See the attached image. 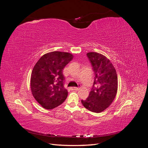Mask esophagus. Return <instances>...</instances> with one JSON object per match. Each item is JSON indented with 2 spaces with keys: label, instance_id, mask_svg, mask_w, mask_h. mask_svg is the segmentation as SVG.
<instances>
[{
  "label": "esophagus",
  "instance_id": "esophagus-1",
  "mask_svg": "<svg viewBox=\"0 0 148 148\" xmlns=\"http://www.w3.org/2000/svg\"><path fill=\"white\" fill-rule=\"evenodd\" d=\"M71 90H73V91H78V90H79V88H77V87H71Z\"/></svg>",
  "mask_w": 148,
  "mask_h": 148
}]
</instances>
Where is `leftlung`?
Here are the masks:
<instances>
[{
  "label": "left lung",
  "instance_id": "8db88e82",
  "mask_svg": "<svg viewBox=\"0 0 148 148\" xmlns=\"http://www.w3.org/2000/svg\"><path fill=\"white\" fill-rule=\"evenodd\" d=\"M87 56L95 71V80L88 97L82 103L89 111L100 113L109 107L117 95V75L113 64L105 56L90 52Z\"/></svg>",
  "mask_w": 148,
  "mask_h": 148
}]
</instances>
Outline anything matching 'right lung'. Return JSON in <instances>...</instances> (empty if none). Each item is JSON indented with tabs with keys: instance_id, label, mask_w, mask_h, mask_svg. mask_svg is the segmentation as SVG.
Instances as JSON below:
<instances>
[{
	"instance_id": "1",
	"label": "right lung",
	"mask_w": 148,
	"mask_h": 148,
	"mask_svg": "<svg viewBox=\"0 0 148 148\" xmlns=\"http://www.w3.org/2000/svg\"><path fill=\"white\" fill-rule=\"evenodd\" d=\"M69 52L53 51L43 55L32 70L30 86L34 99L43 108L52 109L68 96L64 88L63 69L73 59Z\"/></svg>"
}]
</instances>
